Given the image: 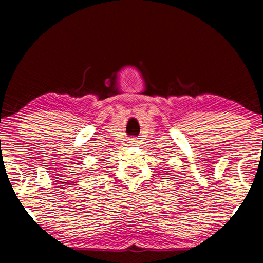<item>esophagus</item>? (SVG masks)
<instances>
[{"label": "esophagus", "mask_w": 263, "mask_h": 263, "mask_svg": "<svg viewBox=\"0 0 263 263\" xmlns=\"http://www.w3.org/2000/svg\"><path fill=\"white\" fill-rule=\"evenodd\" d=\"M131 144H137V142H136L135 139H132V140H131Z\"/></svg>", "instance_id": "1"}]
</instances>
